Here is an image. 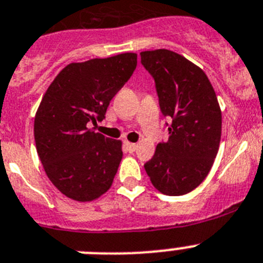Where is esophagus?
Returning <instances> with one entry per match:
<instances>
[{
	"mask_svg": "<svg viewBox=\"0 0 263 263\" xmlns=\"http://www.w3.org/2000/svg\"><path fill=\"white\" fill-rule=\"evenodd\" d=\"M125 147H126L127 152L133 153L134 150H136V148H137V145H136V143L129 142V141H125Z\"/></svg>",
	"mask_w": 263,
	"mask_h": 263,
	"instance_id": "34e87169",
	"label": "esophagus"
}]
</instances>
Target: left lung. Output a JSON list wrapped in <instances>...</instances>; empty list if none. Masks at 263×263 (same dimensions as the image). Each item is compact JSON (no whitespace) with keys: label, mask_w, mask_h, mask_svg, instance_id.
Instances as JSON below:
<instances>
[{"label":"left lung","mask_w":263,"mask_h":263,"mask_svg":"<svg viewBox=\"0 0 263 263\" xmlns=\"http://www.w3.org/2000/svg\"><path fill=\"white\" fill-rule=\"evenodd\" d=\"M155 80L160 110L168 120V141L158 143L145 163L153 185L168 196L191 192L210 174L221 139V109L203 69L174 51L141 52Z\"/></svg>","instance_id":"1"}]
</instances>
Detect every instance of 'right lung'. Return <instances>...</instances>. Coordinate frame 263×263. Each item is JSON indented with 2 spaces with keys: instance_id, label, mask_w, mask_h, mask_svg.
Returning <instances> with one entry per match:
<instances>
[{
  "instance_id": "1",
  "label": "right lung",
  "mask_w": 263,
  "mask_h": 263,
  "mask_svg": "<svg viewBox=\"0 0 263 263\" xmlns=\"http://www.w3.org/2000/svg\"><path fill=\"white\" fill-rule=\"evenodd\" d=\"M136 67L134 52L71 63L39 104L34 121L39 159L51 183L72 200H96L113 183L122 142L88 126L105 118L110 100Z\"/></svg>"
}]
</instances>
